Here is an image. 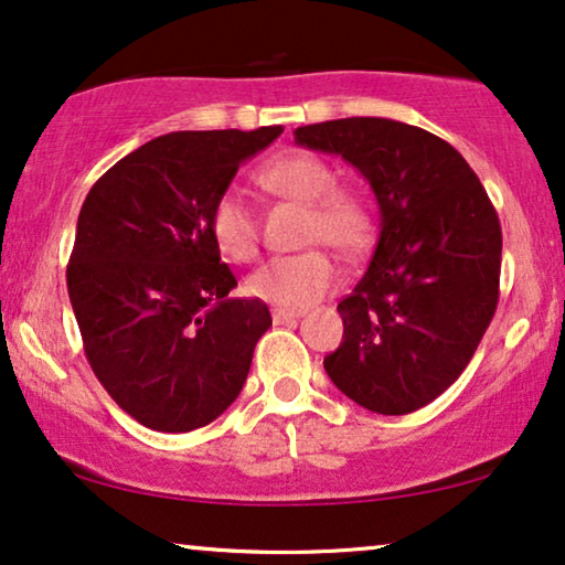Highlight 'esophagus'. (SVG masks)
Returning a JSON list of instances; mask_svg holds the SVG:
<instances>
[{
	"label": "esophagus",
	"mask_w": 565,
	"mask_h": 565,
	"mask_svg": "<svg viewBox=\"0 0 565 565\" xmlns=\"http://www.w3.org/2000/svg\"><path fill=\"white\" fill-rule=\"evenodd\" d=\"M300 316H303V311H292V308H275L273 311L275 323H290V321L300 319Z\"/></svg>",
	"instance_id": "esophagus-1"
}]
</instances>
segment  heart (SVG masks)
<instances>
[{
  "label": "heart",
  "instance_id": "obj_1",
  "mask_svg": "<svg viewBox=\"0 0 565 565\" xmlns=\"http://www.w3.org/2000/svg\"><path fill=\"white\" fill-rule=\"evenodd\" d=\"M257 180L273 195L306 205L303 242L329 244L342 254H362L373 242L375 218L365 198L337 188V172L313 153H280L257 172ZM211 234L218 249L234 262L257 259L259 228L252 207L234 190L215 198L211 207ZM339 282V267L323 249H306L288 257L269 259L246 282L254 298L277 308L316 303Z\"/></svg>",
  "mask_w": 565,
  "mask_h": 565
}]
</instances>
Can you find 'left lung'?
<instances>
[{
    "label": "left lung",
    "mask_w": 565,
    "mask_h": 565,
    "mask_svg": "<svg viewBox=\"0 0 565 565\" xmlns=\"http://www.w3.org/2000/svg\"><path fill=\"white\" fill-rule=\"evenodd\" d=\"M296 143L350 161L381 207L373 259L339 300L344 337L323 367L354 404L412 414L458 381L497 311V207L468 161L424 128L342 118L296 128Z\"/></svg>",
    "instance_id": "8db88e82"
}]
</instances>
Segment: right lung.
<instances>
[{"label": "right lung", "mask_w": 565, "mask_h": 565, "mask_svg": "<svg viewBox=\"0 0 565 565\" xmlns=\"http://www.w3.org/2000/svg\"><path fill=\"white\" fill-rule=\"evenodd\" d=\"M280 126L180 130L143 143L92 184L66 285L84 354L115 404L143 427L192 431L234 404L259 337V298H228L211 207Z\"/></svg>", "instance_id": "obj_1"}]
</instances>
